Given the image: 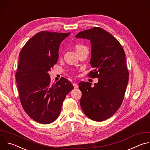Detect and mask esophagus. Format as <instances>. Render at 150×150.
<instances>
[{
  "mask_svg": "<svg viewBox=\"0 0 150 150\" xmlns=\"http://www.w3.org/2000/svg\"><path fill=\"white\" fill-rule=\"evenodd\" d=\"M73 85H74V88H78V84L77 83H73Z\"/></svg>",
  "mask_w": 150,
  "mask_h": 150,
  "instance_id": "esophagus-1",
  "label": "esophagus"
}]
</instances>
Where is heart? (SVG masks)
<instances>
[{
	"label": "heart",
	"mask_w": 150,
	"mask_h": 150,
	"mask_svg": "<svg viewBox=\"0 0 150 150\" xmlns=\"http://www.w3.org/2000/svg\"><path fill=\"white\" fill-rule=\"evenodd\" d=\"M84 47V46H82V45H76V46H75V50L76 51V50H79V49H81V48H82V47Z\"/></svg>",
	"instance_id": "1"
}]
</instances>
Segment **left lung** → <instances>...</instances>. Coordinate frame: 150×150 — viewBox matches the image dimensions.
I'll return each instance as SVG.
<instances>
[{
    "label": "left lung",
    "mask_w": 150,
    "mask_h": 150,
    "mask_svg": "<svg viewBox=\"0 0 150 150\" xmlns=\"http://www.w3.org/2000/svg\"><path fill=\"white\" fill-rule=\"evenodd\" d=\"M75 37L90 41V63L94 70L88 75L98 78L94 87L88 82L79 83L80 105L88 117L101 122L113 116L123 100L129 79L126 55L118 40L101 28L81 31Z\"/></svg>",
    "instance_id": "obj_1"
}]
</instances>
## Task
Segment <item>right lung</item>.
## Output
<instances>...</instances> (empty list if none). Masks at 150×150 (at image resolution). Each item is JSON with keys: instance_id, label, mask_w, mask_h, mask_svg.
Segmentation results:
<instances>
[{"instance_id": "add662e5", "label": "right lung", "mask_w": 150, "mask_h": 150, "mask_svg": "<svg viewBox=\"0 0 150 150\" xmlns=\"http://www.w3.org/2000/svg\"><path fill=\"white\" fill-rule=\"evenodd\" d=\"M70 33L42 31L23 47L15 75L20 101L24 111L35 122L49 124L59 116L66 96L74 86L65 78L50 83L48 73L57 63L61 42Z\"/></svg>"}]
</instances>
